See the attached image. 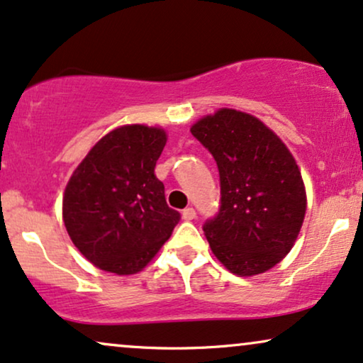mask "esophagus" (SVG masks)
<instances>
[{
	"label": "esophagus",
	"mask_w": 363,
	"mask_h": 363,
	"mask_svg": "<svg viewBox=\"0 0 363 363\" xmlns=\"http://www.w3.org/2000/svg\"><path fill=\"white\" fill-rule=\"evenodd\" d=\"M182 218H184L186 221H192V219L196 218L194 208H186L184 211H182Z\"/></svg>",
	"instance_id": "1"
}]
</instances>
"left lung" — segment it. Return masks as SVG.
<instances>
[{"mask_svg": "<svg viewBox=\"0 0 363 363\" xmlns=\"http://www.w3.org/2000/svg\"><path fill=\"white\" fill-rule=\"evenodd\" d=\"M191 134L219 171L221 206L203 226L214 256L238 277L268 272L290 253L305 219L296 160L272 128L235 108L203 117Z\"/></svg>", "mask_w": 363, "mask_h": 363, "instance_id": "1", "label": "left lung"}]
</instances>
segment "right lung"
<instances>
[{
    "mask_svg": "<svg viewBox=\"0 0 363 363\" xmlns=\"http://www.w3.org/2000/svg\"><path fill=\"white\" fill-rule=\"evenodd\" d=\"M166 142L159 127L122 125L90 149L68 181L63 194L68 236L104 272L139 273L181 219L154 174Z\"/></svg>",
    "mask_w": 363,
    "mask_h": 363,
    "instance_id": "right-lung-1",
    "label": "right lung"
}]
</instances>
